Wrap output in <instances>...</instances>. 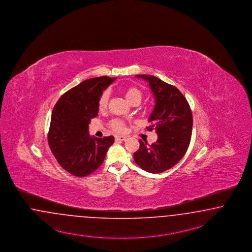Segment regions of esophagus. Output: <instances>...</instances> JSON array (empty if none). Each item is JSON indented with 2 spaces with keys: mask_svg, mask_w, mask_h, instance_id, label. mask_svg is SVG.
<instances>
[{
  "mask_svg": "<svg viewBox=\"0 0 252 252\" xmlns=\"http://www.w3.org/2000/svg\"><path fill=\"white\" fill-rule=\"evenodd\" d=\"M126 139H127V137H126V136H116L115 137L116 140H122V141H125Z\"/></svg>",
  "mask_w": 252,
  "mask_h": 252,
  "instance_id": "obj_1",
  "label": "esophagus"
}]
</instances>
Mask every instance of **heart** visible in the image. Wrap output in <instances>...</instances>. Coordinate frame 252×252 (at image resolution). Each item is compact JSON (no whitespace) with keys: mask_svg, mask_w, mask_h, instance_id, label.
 Returning a JSON list of instances; mask_svg holds the SVG:
<instances>
[{"mask_svg":"<svg viewBox=\"0 0 252 252\" xmlns=\"http://www.w3.org/2000/svg\"><path fill=\"white\" fill-rule=\"evenodd\" d=\"M125 95L131 104L139 103L141 98H142V94H141L139 88H137V87H130L126 88ZM109 97H110V93L107 90L103 91L101 93V95H99V98H98V101H97V107H98L99 111H104L107 109L108 102H109ZM109 126L113 130L117 132V133H123V132L126 131V123L121 119H117V118L113 119L112 121L109 123Z\"/></svg>","mask_w":252,"mask_h":252,"instance_id":"b5f03b06","label":"heart"}]
</instances>
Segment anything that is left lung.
Listing matches in <instances>:
<instances>
[{
	"mask_svg": "<svg viewBox=\"0 0 252 252\" xmlns=\"http://www.w3.org/2000/svg\"><path fill=\"white\" fill-rule=\"evenodd\" d=\"M145 79L156 98V107L150 116L151 126L156 129L158 139L149 145L139 139V148L134 153L135 163L150 173H161L180 162L190 145L192 114L183 93L172 85L154 75L139 74Z\"/></svg>",
	"mask_w": 252,
	"mask_h": 252,
	"instance_id": "8db88e82",
	"label": "left lung"
}]
</instances>
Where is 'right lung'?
I'll use <instances>...</instances> for the list:
<instances>
[{"label":"right lung","instance_id":"1","mask_svg":"<svg viewBox=\"0 0 252 252\" xmlns=\"http://www.w3.org/2000/svg\"><path fill=\"white\" fill-rule=\"evenodd\" d=\"M114 78L88 79L61 95L53 109L47 139L54 157L69 173L86 177L102 165L113 136L91 138L88 125L98 113L97 101Z\"/></svg>","mask_w":252,"mask_h":252}]
</instances>
